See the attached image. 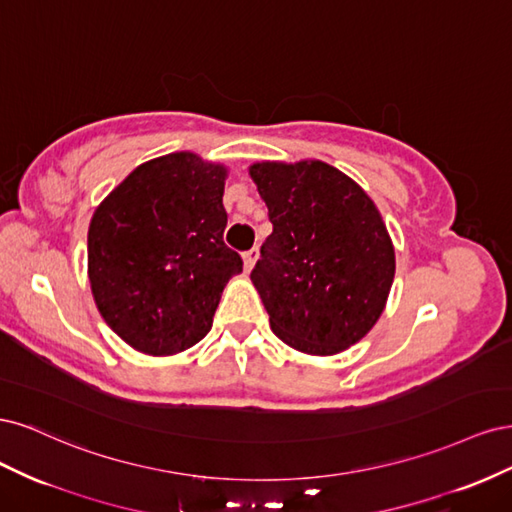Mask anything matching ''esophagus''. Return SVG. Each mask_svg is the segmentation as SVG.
<instances>
[{"mask_svg":"<svg viewBox=\"0 0 512 512\" xmlns=\"http://www.w3.org/2000/svg\"><path fill=\"white\" fill-rule=\"evenodd\" d=\"M258 260V247H252V250L243 252V265H245V271H252V267L256 265Z\"/></svg>","mask_w":512,"mask_h":512,"instance_id":"1","label":"esophagus"}]
</instances>
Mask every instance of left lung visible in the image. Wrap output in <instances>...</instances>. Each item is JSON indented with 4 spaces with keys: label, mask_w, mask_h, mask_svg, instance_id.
<instances>
[{
    "label": "left lung",
    "mask_w": 512,
    "mask_h": 512,
    "mask_svg": "<svg viewBox=\"0 0 512 512\" xmlns=\"http://www.w3.org/2000/svg\"><path fill=\"white\" fill-rule=\"evenodd\" d=\"M250 175L273 224L250 275L273 333L305 354L350 348L378 322L395 277L374 200L320 160L258 162Z\"/></svg>",
    "instance_id": "1"
}]
</instances>
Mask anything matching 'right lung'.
Returning a JSON list of instances; mask_svg holds the SVG:
<instances>
[{
	"mask_svg": "<svg viewBox=\"0 0 512 512\" xmlns=\"http://www.w3.org/2000/svg\"><path fill=\"white\" fill-rule=\"evenodd\" d=\"M226 166L179 151L134 168L87 232V273L104 322L164 356L203 339L241 256L224 243Z\"/></svg>",
	"mask_w": 512,
	"mask_h": 512,
	"instance_id": "obj_1",
	"label": "right lung"
}]
</instances>
